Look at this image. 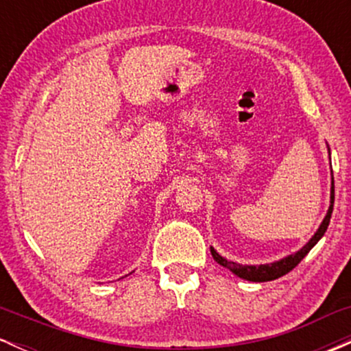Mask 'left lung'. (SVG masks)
Instances as JSON below:
<instances>
[{"mask_svg":"<svg viewBox=\"0 0 351 351\" xmlns=\"http://www.w3.org/2000/svg\"><path fill=\"white\" fill-rule=\"evenodd\" d=\"M333 199H335V184H333V176H332V189H330V208H328V211H327V216L324 217V221H322L320 228L317 229V232L312 236V239H310L308 243L305 244L304 247L300 249V251H297L295 254H291V256L284 257V259L276 261V263H271V264L243 265V264H237V263H232V261L224 259L223 256H219V254L215 251V247H211L213 259H215L217 264H221V265H223V267L229 269V271H231L232 274H236L237 277H241V279H244V280L267 282V280L279 279V277L285 276V274H287V272H291L292 269L295 267V265L299 264L305 256H307L310 249H312L313 245H315L318 241L322 239V236L325 234V231H327V228H328V224H330V217H332Z\"/></svg>","mask_w":351,"mask_h":351,"instance_id":"obj_1","label":"left lung"}]
</instances>
